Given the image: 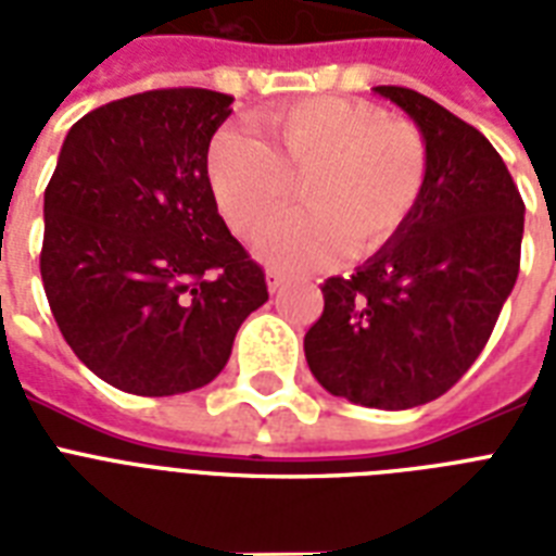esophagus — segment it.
I'll list each match as a JSON object with an SVG mask.
<instances>
[{
	"label": "esophagus",
	"mask_w": 556,
	"mask_h": 556,
	"mask_svg": "<svg viewBox=\"0 0 556 556\" xmlns=\"http://www.w3.org/2000/svg\"><path fill=\"white\" fill-rule=\"evenodd\" d=\"M265 282H268L270 294H277L279 288L286 286V277H282L279 270H265Z\"/></svg>",
	"instance_id": "1"
}]
</instances>
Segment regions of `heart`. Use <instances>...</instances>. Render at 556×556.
Here are the masks:
<instances>
[{
	"instance_id": "1",
	"label": "heart",
	"mask_w": 556,
	"mask_h": 556,
	"mask_svg": "<svg viewBox=\"0 0 556 556\" xmlns=\"http://www.w3.org/2000/svg\"><path fill=\"white\" fill-rule=\"evenodd\" d=\"M268 143L222 129L207 150L210 190L227 225L251 236L286 210L300 185L303 207L253 242L282 270L329 265L346 251L364 262L409 225L427 187L430 152L421 129L375 103L312 98L262 115Z\"/></svg>"
}]
</instances>
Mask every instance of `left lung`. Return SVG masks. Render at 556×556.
I'll return each instance as SVG.
<instances>
[{"label":"left lung","instance_id":"1","mask_svg":"<svg viewBox=\"0 0 556 556\" xmlns=\"http://www.w3.org/2000/svg\"><path fill=\"white\" fill-rule=\"evenodd\" d=\"M375 94L421 129L427 187L387 251L326 279L305 361L331 395L409 409L444 395L491 338L517 282L526 204L479 129L413 89Z\"/></svg>","mask_w":556,"mask_h":556}]
</instances>
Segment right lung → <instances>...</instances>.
I'll return each instance as SVG.
<instances>
[{"instance_id":"obj_1","label":"right lung","mask_w":556,"mask_h":556,"mask_svg":"<svg viewBox=\"0 0 556 556\" xmlns=\"http://www.w3.org/2000/svg\"><path fill=\"white\" fill-rule=\"evenodd\" d=\"M230 94L159 89L68 129L46 187L39 274L65 343L132 395H181L225 369L265 274L218 216L207 150Z\"/></svg>"}]
</instances>
